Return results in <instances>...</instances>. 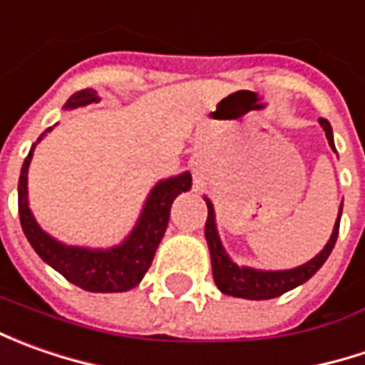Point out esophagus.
Instances as JSON below:
<instances>
[{"instance_id": "1", "label": "esophagus", "mask_w": 365, "mask_h": 365, "mask_svg": "<svg viewBox=\"0 0 365 365\" xmlns=\"http://www.w3.org/2000/svg\"><path fill=\"white\" fill-rule=\"evenodd\" d=\"M195 175H197V176L201 175V166H195Z\"/></svg>"}]
</instances>
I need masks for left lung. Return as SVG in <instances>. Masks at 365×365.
Here are the masks:
<instances>
[{
  "mask_svg": "<svg viewBox=\"0 0 365 365\" xmlns=\"http://www.w3.org/2000/svg\"><path fill=\"white\" fill-rule=\"evenodd\" d=\"M323 132L329 140V146L333 152L335 150V142H333V130L327 120H319ZM207 203V223H205V240L209 245V254H211V268H213V280L217 288L223 294L230 297H237V299H247V301H266V299H276L280 294H284L292 288L304 284L311 276H315L317 270L325 264V259L329 258L331 250L337 242V233H339V219H341V211H344V201L339 205V213H337V221L333 225L329 242L325 247L317 254L315 258L304 262L297 268H288V270H259V268H252V266H237L230 254L225 252V247L221 244V237L217 232V223H215V209L213 203L209 201V197H205Z\"/></svg>",
  "mask_w": 365,
  "mask_h": 365,
  "instance_id": "left-lung-1",
  "label": "left lung"
}]
</instances>
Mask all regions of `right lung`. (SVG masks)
<instances>
[{"mask_svg":"<svg viewBox=\"0 0 365 365\" xmlns=\"http://www.w3.org/2000/svg\"><path fill=\"white\" fill-rule=\"evenodd\" d=\"M89 103H99V97L93 89H85L68 97L63 109L71 111ZM52 128L40 133L36 144L46 133L52 132ZM36 144L30 148L26 160L21 164L20 180H18V209H20L21 230L36 254L56 272L63 274L68 282L89 292H125L138 287L144 274L148 272L158 244L168 227L173 201L180 192H187L192 185L190 173L162 178L152 187L140 211V217L121 244L111 247L68 245L58 242L38 225L28 203V168L34 156Z\"/></svg>","mask_w":365,"mask_h":365,"instance_id":"right-lung-1","label":"right lung"}]
</instances>
